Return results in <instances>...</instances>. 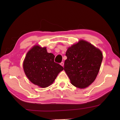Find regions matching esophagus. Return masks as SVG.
<instances>
[{"label":"esophagus","mask_w":120,"mask_h":120,"mask_svg":"<svg viewBox=\"0 0 120 120\" xmlns=\"http://www.w3.org/2000/svg\"><path fill=\"white\" fill-rule=\"evenodd\" d=\"M60 64L61 65L62 67H64V62H61L60 63Z\"/></svg>","instance_id":"esophagus-1"}]
</instances>
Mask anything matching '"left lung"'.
I'll return each mask as SVG.
<instances>
[{"mask_svg":"<svg viewBox=\"0 0 120 120\" xmlns=\"http://www.w3.org/2000/svg\"><path fill=\"white\" fill-rule=\"evenodd\" d=\"M64 70L75 87L85 88L94 82L101 67L103 54L98 49L85 41L68 49Z\"/></svg>","mask_w":120,"mask_h":120,"instance_id":"1","label":"left lung"}]
</instances>
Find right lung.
<instances>
[{
    "label": "right lung",
    "instance_id": "add662e5",
    "mask_svg": "<svg viewBox=\"0 0 120 120\" xmlns=\"http://www.w3.org/2000/svg\"><path fill=\"white\" fill-rule=\"evenodd\" d=\"M55 56L46 48L34 46L26 54L23 62L26 76L33 84L45 88L52 84L63 67L54 62Z\"/></svg>",
    "mask_w": 120,
    "mask_h": 120
}]
</instances>
